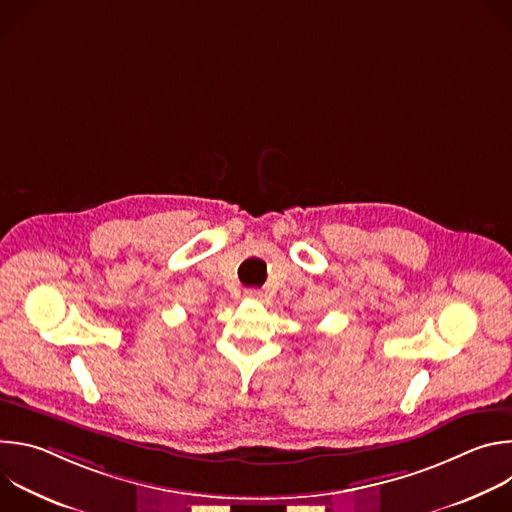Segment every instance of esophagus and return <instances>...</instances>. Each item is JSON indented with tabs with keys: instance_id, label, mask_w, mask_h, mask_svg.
<instances>
[{
	"instance_id": "34e87169",
	"label": "esophagus",
	"mask_w": 512,
	"mask_h": 512,
	"mask_svg": "<svg viewBox=\"0 0 512 512\" xmlns=\"http://www.w3.org/2000/svg\"><path fill=\"white\" fill-rule=\"evenodd\" d=\"M245 298H247V300L257 302V300H261V298H263V291H261V289H255V287H251V289H247V291H245Z\"/></svg>"
}]
</instances>
